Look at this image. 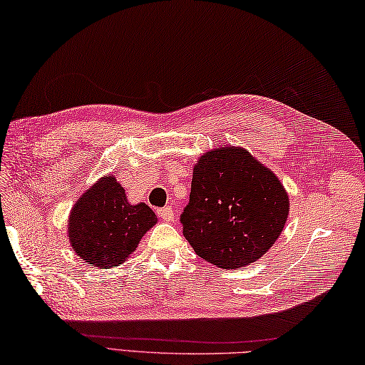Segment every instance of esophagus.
<instances>
[{"label": "esophagus", "mask_w": 365, "mask_h": 365, "mask_svg": "<svg viewBox=\"0 0 365 365\" xmlns=\"http://www.w3.org/2000/svg\"><path fill=\"white\" fill-rule=\"evenodd\" d=\"M158 215H160L164 222H172L174 220V209L168 205V207H163L158 210Z\"/></svg>", "instance_id": "obj_1"}]
</instances>
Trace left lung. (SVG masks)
<instances>
[{"label":"left lung","instance_id":"left-lung-1","mask_svg":"<svg viewBox=\"0 0 365 365\" xmlns=\"http://www.w3.org/2000/svg\"><path fill=\"white\" fill-rule=\"evenodd\" d=\"M289 209L287 191L269 168L246 148L222 145L197 158L180 222L202 260L235 269L267 254Z\"/></svg>","mask_w":365,"mask_h":365}]
</instances>
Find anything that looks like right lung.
<instances>
[{"label":"right lung","mask_w":365,"mask_h":365,"mask_svg":"<svg viewBox=\"0 0 365 365\" xmlns=\"http://www.w3.org/2000/svg\"><path fill=\"white\" fill-rule=\"evenodd\" d=\"M158 217L145 202L130 204L115 175H105L78 197L68 217V241L91 267H119L135 252Z\"/></svg>","instance_id":"add662e5"}]
</instances>
